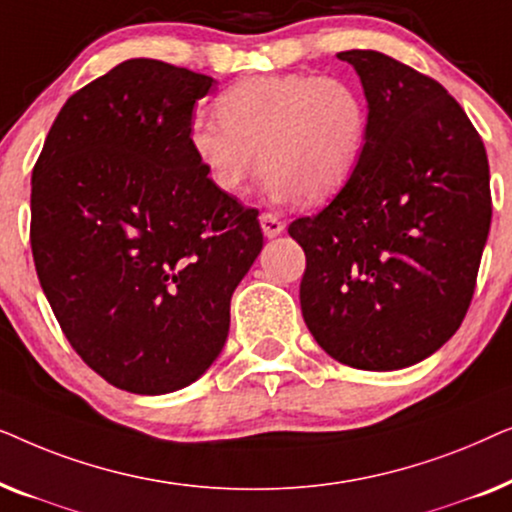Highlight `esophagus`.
<instances>
[{"label":"esophagus","mask_w":512,"mask_h":512,"mask_svg":"<svg viewBox=\"0 0 512 512\" xmlns=\"http://www.w3.org/2000/svg\"><path fill=\"white\" fill-rule=\"evenodd\" d=\"M261 228L265 237H277L279 233H284V221H279L275 214H261Z\"/></svg>","instance_id":"1"}]
</instances>
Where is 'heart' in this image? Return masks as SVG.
<instances>
[{
  "label": "heart",
  "mask_w": 512,
  "mask_h": 512,
  "mask_svg": "<svg viewBox=\"0 0 512 512\" xmlns=\"http://www.w3.org/2000/svg\"><path fill=\"white\" fill-rule=\"evenodd\" d=\"M198 116L188 146L216 191L240 195L258 170L272 200L324 202L352 179L368 142V104L319 74L249 76Z\"/></svg>",
  "instance_id": "obj_1"
}]
</instances>
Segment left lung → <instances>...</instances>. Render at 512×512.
<instances>
[{"mask_svg": "<svg viewBox=\"0 0 512 512\" xmlns=\"http://www.w3.org/2000/svg\"><path fill=\"white\" fill-rule=\"evenodd\" d=\"M368 100V142L340 193L289 235L305 251L300 307L326 354L398 370L457 333L492 223L485 144L459 102L403 62L342 51Z\"/></svg>", "mask_w": 512, "mask_h": 512, "instance_id": "8db88e82", "label": "left lung"}]
</instances>
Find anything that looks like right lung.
Listing matches in <instances>:
<instances>
[{
	"label": "right lung",
	"instance_id": "obj_1",
	"mask_svg": "<svg viewBox=\"0 0 512 512\" xmlns=\"http://www.w3.org/2000/svg\"><path fill=\"white\" fill-rule=\"evenodd\" d=\"M212 76L135 58L69 97L32 170L34 268L74 352L109 384L184 389L226 345L263 249L258 209L188 146Z\"/></svg>",
	"mask_w": 512,
	"mask_h": 512
}]
</instances>
